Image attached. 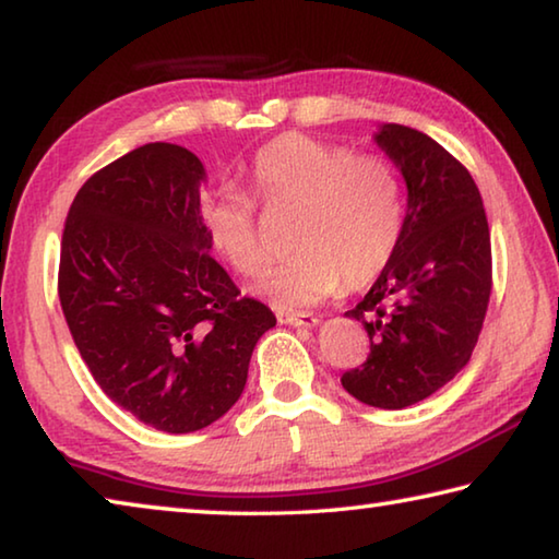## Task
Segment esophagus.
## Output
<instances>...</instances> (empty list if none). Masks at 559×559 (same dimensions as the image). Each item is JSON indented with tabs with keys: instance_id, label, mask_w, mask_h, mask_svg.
<instances>
[{
	"instance_id": "34e87169",
	"label": "esophagus",
	"mask_w": 559,
	"mask_h": 559,
	"mask_svg": "<svg viewBox=\"0 0 559 559\" xmlns=\"http://www.w3.org/2000/svg\"><path fill=\"white\" fill-rule=\"evenodd\" d=\"M278 323L283 325H296V328H316L318 316L313 313H290V310H276Z\"/></svg>"
}]
</instances>
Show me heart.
<instances>
[{
	"label": "heart",
	"mask_w": 559,
	"mask_h": 559,
	"mask_svg": "<svg viewBox=\"0 0 559 559\" xmlns=\"http://www.w3.org/2000/svg\"><path fill=\"white\" fill-rule=\"evenodd\" d=\"M253 194L273 212H296L290 249L257 290L281 310L306 308L343 286L362 290L382 276L404 231L402 179L390 159L325 140L283 132L257 150ZM257 200L219 185L204 202V226L219 257L241 276H259L269 251Z\"/></svg>",
	"instance_id": "b5f03b06"
}]
</instances>
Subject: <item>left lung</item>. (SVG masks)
Masks as SVG:
<instances>
[{
  "label": "left lung",
  "mask_w": 559,
  "mask_h": 559,
  "mask_svg": "<svg viewBox=\"0 0 559 559\" xmlns=\"http://www.w3.org/2000/svg\"><path fill=\"white\" fill-rule=\"evenodd\" d=\"M406 182L394 259L347 318L370 335V355L340 377L355 400L404 409L468 365L484 328L493 259L484 200L449 150L424 132L382 126L374 135Z\"/></svg>",
  "instance_id": "left-lung-1"
}]
</instances>
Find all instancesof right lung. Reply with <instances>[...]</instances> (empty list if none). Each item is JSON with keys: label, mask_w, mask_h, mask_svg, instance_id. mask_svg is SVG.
I'll return each instance as SVG.
<instances>
[{"label": "right lung", "mask_w": 559, "mask_h": 559, "mask_svg": "<svg viewBox=\"0 0 559 559\" xmlns=\"http://www.w3.org/2000/svg\"><path fill=\"white\" fill-rule=\"evenodd\" d=\"M187 147L150 143L98 169L66 216L59 300L93 380L147 427H210L243 392L276 325L210 257Z\"/></svg>", "instance_id": "1"}]
</instances>
